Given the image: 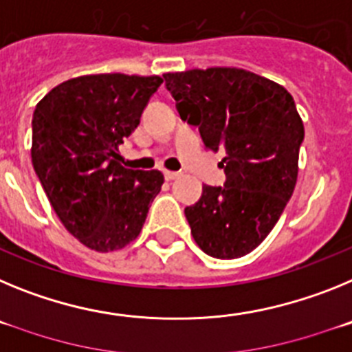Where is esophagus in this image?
Masks as SVG:
<instances>
[{
	"label": "esophagus",
	"instance_id": "obj_1",
	"mask_svg": "<svg viewBox=\"0 0 352 352\" xmlns=\"http://www.w3.org/2000/svg\"><path fill=\"white\" fill-rule=\"evenodd\" d=\"M164 176H166V179H176L179 173H176V170H164Z\"/></svg>",
	"mask_w": 352,
	"mask_h": 352
}]
</instances>
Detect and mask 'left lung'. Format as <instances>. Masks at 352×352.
<instances>
[{"mask_svg": "<svg viewBox=\"0 0 352 352\" xmlns=\"http://www.w3.org/2000/svg\"><path fill=\"white\" fill-rule=\"evenodd\" d=\"M179 118L222 151V186L203 185L185 217L195 243L217 259L247 256L270 234L298 178L303 121L291 93L241 68L166 74Z\"/></svg>", "mask_w": 352, "mask_h": 352, "instance_id": "left-lung-1", "label": "left lung"}]
</instances>
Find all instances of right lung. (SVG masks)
<instances>
[{
    "label": "right lung",
    "instance_id": "obj_1",
    "mask_svg": "<svg viewBox=\"0 0 352 352\" xmlns=\"http://www.w3.org/2000/svg\"><path fill=\"white\" fill-rule=\"evenodd\" d=\"M160 84L158 76H82L36 104L35 173L61 223L91 250L113 252L138 238L160 192V170L125 169L118 153Z\"/></svg>",
    "mask_w": 352,
    "mask_h": 352
}]
</instances>
